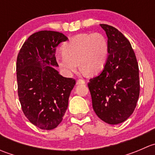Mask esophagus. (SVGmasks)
Returning a JSON list of instances; mask_svg holds the SVG:
<instances>
[{
  "mask_svg": "<svg viewBox=\"0 0 155 155\" xmlns=\"http://www.w3.org/2000/svg\"><path fill=\"white\" fill-rule=\"evenodd\" d=\"M81 84H85V81L84 79H79L76 81V85H81Z\"/></svg>",
  "mask_w": 155,
  "mask_h": 155,
  "instance_id": "1",
  "label": "esophagus"
}]
</instances>
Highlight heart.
I'll use <instances>...</instances> for the list:
<instances>
[{
  "mask_svg": "<svg viewBox=\"0 0 155 155\" xmlns=\"http://www.w3.org/2000/svg\"><path fill=\"white\" fill-rule=\"evenodd\" d=\"M63 52L56 57L61 69L67 75L76 71L79 64L82 70L90 75L104 69L109 55L107 38L100 33L80 34L64 45Z\"/></svg>",
  "mask_w": 155,
  "mask_h": 155,
  "instance_id": "heart-1",
  "label": "heart"
}]
</instances>
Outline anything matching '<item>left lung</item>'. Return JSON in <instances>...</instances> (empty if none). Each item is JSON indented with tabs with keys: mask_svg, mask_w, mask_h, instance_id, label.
<instances>
[{
	"mask_svg": "<svg viewBox=\"0 0 155 155\" xmlns=\"http://www.w3.org/2000/svg\"><path fill=\"white\" fill-rule=\"evenodd\" d=\"M101 26L107 36L109 55L104 70L87 85L96 115L107 124H118L126 121L137 107L139 66L129 40L115 28Z\"/></svg>",
	"mask_w": 155,
	"mask_h": 155,
	"instance_id": "obj_1",
	"label": "left lung"
}]
</instances>
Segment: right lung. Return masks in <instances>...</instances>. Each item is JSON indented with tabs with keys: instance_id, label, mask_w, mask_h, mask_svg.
Segmentation results:
<instances>
[{
	"instance_id": "add662e5",
	"label": "right lung",
	"mask_w": 155,
	"mask_h": 155,
	"mask_svg": "<svg viewBox=\"0 0 155 155\" xmlns=\"http://www.w3.org/2000/svg\"><path fill=\"white\" fill-rule=\"evenodd\" d=\"M68 37L62 33L40 31L21 46L16 62L18 95L30 122L43 130H52L61 122L76 80L59 74L57 46Z\"/></svg>"
}]
</instances>
